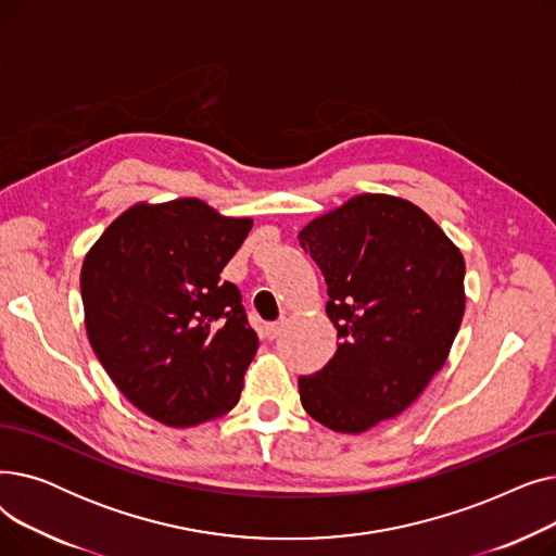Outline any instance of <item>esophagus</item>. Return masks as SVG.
<instances>
[{
    "mask_svg": "<svg viewBox=\"0 0 556 556\" xmlns=\"http://www.w3.org/2000/svg\"><path fill=\"white\" fill-rule=\"evenodd\" d=\"M281 329H283V323H270V325H266V336L270 340H275V338H279Z\"/></svg>",
    "mask_w": 556,
    "mask_h": 556,
    "instance_id": "34e87169",
    "label": "esophagus"
}]
</instances>
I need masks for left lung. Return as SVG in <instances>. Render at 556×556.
<instances>
[{
  "label": "left lung",
  "mask_w": 556,
  "mask_h": 556,
  "mask_svg": "<svg viewBox=\"0 0 556 556\" xmlns=\"http://www.w3.org/2000/svg\"><path fill=\"white\" fill-rule=\"evenodd\" d=\"M298 239L325 275L340 338L325 369L300 378V399L317 424L358 434L410 407L444 367L466 306L464 256L390 193L349 198Z\"/></svg>",
  "instance_id": "left-lung-1"
}]
</instances>
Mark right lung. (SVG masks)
Listing matches in <instances>:
<instances>
[{
    "label": "right lung",
    "instance_id": "1",
    "mask_svg": "<svg viewBox=\"0 0 556 556\" xmlns=\"http://www.w3.org/2000/svg\"><path fill=\"white\" fill-rule=\"evenodd\" d=\"M252 229L198 198L135 202L87 250L85 331L143 415L187 428L239 403L258 349L239 288L220 273Z\"/></svg>",
    "mask_w": 556,
    "mask_h": 556
}]
</instances>
